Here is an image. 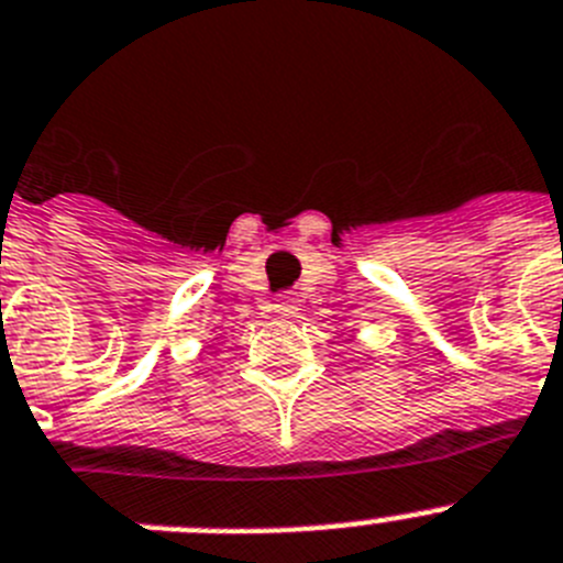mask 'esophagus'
Wrapping results in <instances>:
<instances>
[{
	"label": "esophagus",
	"instance_id": "34e87169",
	"mask_svg": "<svg viewBox=\"0 0 563 563\" xmlns=\"http://www.w3.org/2000/svg\"><path fill=\"white\" fill-rule=\"evenodd\" d=\"M271 307L276 316H296V310H299V305H296L292 296H278V299H273Z\"/></svg>",
	"mask_w": 563,
	"mask_h": 563
}]
</instances>
